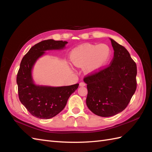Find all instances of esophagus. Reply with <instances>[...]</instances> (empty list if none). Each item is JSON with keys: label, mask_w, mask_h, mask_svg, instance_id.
I'll use <instances>...</instances> for the list:
<instances>
[{"label": "esophagus", "mask_w": 152, "mask_h": 152, "mask_svg": "<svg viewBox=\"0 0 152 152\" xmlns=\"http://www.w3.org/2000/svg\"><path fill=\"white\" fill-rule=\"evenodd\" d=\"M86 84V83L84 82H80V86H85Z\"/></svg>", "instance_id": "1"}]
</instances>
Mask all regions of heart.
Listing matches in <instances>:
<instances>
[{"instance_id":"heart-1","label":"heart","mask_w":152,"mask_h":152,"mask_svg":"<svg viewBox=\"0 0 152 152\" xmlns=\"http://www.w3.org/2000/svg\"><path fill=\"white\" fill-rule=\"evenodd\" d=\"M111 55V49L107 44H86L73 49L70 58L75 66H84V71L91 73L98 71L107 65Z\"/></svg>"}]
</instances>
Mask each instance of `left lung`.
<instances>
[{
    "mask_svg": "<svg viewBox=\"0 0 152 152\" xmlns=\"http://www.w3.org/2000/svg\"><path fill=\"white\" fill-rule=\"evenodd\" d=\"M114 56L110 65L84 78L87 84L86 104L98 116H113L125 109L134 94L137 66L129 53L110 39Z\"/></svg>",
    "mask_w": 152,
    "mask_h": 152,
    "instance_id": "1",
    "label": "left lung"
}]
</instances>
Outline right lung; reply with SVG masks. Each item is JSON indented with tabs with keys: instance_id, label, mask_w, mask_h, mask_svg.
I'll use <instances>...</instances> for the list:
<instances>
[{
	"instance_id": "obj_1",
	"label": "right lung",
	"mask_w": 152,
	"mask_h": 152,
	"mask_svg": "<svg viewBox=\"0 0 152 152\" xmlns=\"http://www.w3.org/2000/svg\"><path fill=\"white\" fill-rule=\"evenodd\" d=\"M68 42L49 39L34 45L23 58L18 72L16 82L21 103L32 115L41 119L56 116L65 108L70 95L79 84L62 87L35 86L31 78V69L45 50L61 49Z\"/></svg>"
}]
</instances>
